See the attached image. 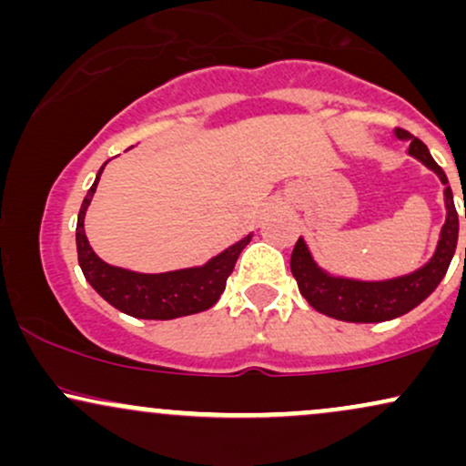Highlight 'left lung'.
Listing matches in <instances>:
<instances>
[{"instance_id":"obj_1","label":"left lung","mask_w":466,"mask_h":466,"mask_svg":"<svg viewBox=\"0 0 466 466\" xmlns=\"http://www.w3.org/2000/svg\"><path fill=\"white\" fill-rule=\"evenodd\" d=\"M399 140H408V153L416 157L430 170H434L438 179L445 184V208L447 218L441 229L436 251L420 269L411 274L390 278V280H352V278L330 276L313 260L304 238H298L291 254V274L298 280V289L315 311L341 319V322H388L411 311L425 300L445 278L449 263L456 254L458 245V212L453 206V192L449 188L445 170L434 162L430 148L419 137L405 129H394ZM466 218V212H464Z\"/></svg>"}]
</instances>
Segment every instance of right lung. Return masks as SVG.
<instances>
[{"label":"right lung","mask_w":466,"mask_h":466,"mask_svg":"<svg viewBox=\"0 0 466 466\" xmlns=\"http://www.w3.org/2000/svg\"><path fill=\"white\" fill-rule=\"evenodd\" d=\"M105 166L106 162L100 166L94 186L83 199L76 223L78 265L89 285L117 311L140 319H175L215 307L221 293L226 291L228 276L232 274L238 254L251 240V234L229 245L226 251L208 260L206 265L188 267V269L166 271V274H137V271L106 265L103 258L96 256L85 237V212L92 203Z\"/></svg>","instance_id":"obj_1"}]
</instances>
